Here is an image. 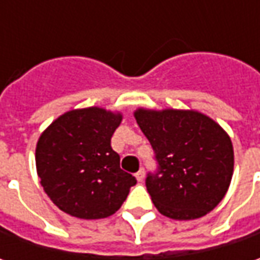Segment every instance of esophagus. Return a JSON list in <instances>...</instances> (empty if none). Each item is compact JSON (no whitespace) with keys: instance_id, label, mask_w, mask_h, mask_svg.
<instances>
[{"instance_id":"obj_1","label":"esophagus","mask_w":260,"mask_h":260,"mask_svg":"<svg viewBox=\"0 0 260 260\" xmlns=\"http://www.w3.org/2000/svg\"><path fill=\"white\" fill-rule=\"evenodd\" d=\"M136 179H137V181H139V182H142V181H143V179H145V169H143V168H142V169H140V171H139V172H136Z\"/></svg>"}]
</instances>
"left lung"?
Wrapping results in <instances>:
<instances>
[{"mask_svg": "<svg viewBox=\"0 0 260 260\" xmlns=\"http://www.w3.org/2000/svg\"><path fill=\"white\" fill-rule=\"evenodd\" d=\"M135 117L157 162V171L146 178L157 211L175 220H194L214 210L233 176L229 135L194 110L139 108Z\"/></svg>", "mask_w": 260, "mask_h": 260, "instance_id": "left-lung-1", "label": "left lung"}]
</instances>
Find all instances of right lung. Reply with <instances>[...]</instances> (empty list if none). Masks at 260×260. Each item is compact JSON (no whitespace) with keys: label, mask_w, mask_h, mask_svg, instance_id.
Masks as SVG:
<instances>
[{"label":"right lung","mask_w":260,"mask_h":260,"mask_svg":"<svg viewBox=\"0 0 260 260\" xmlns=\"http://www.w3.org/2000/svg\"><path fill=\"white\" fill-rule=\"evenodd\" d=\"M123 115L100 107L56 118L36 146V168L45 192L66 214L95 220L114 214L136 185L120 168L111 137Z\"/></svg>","instance_id":"obj_1"}]
</instances>
